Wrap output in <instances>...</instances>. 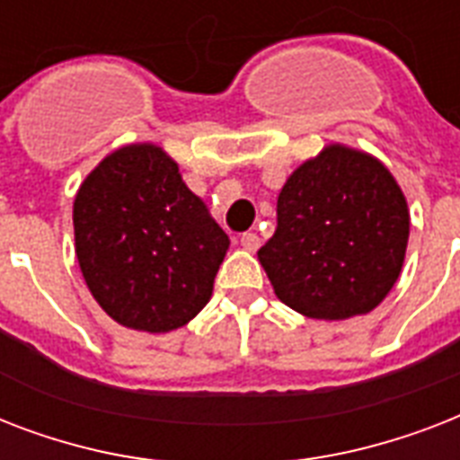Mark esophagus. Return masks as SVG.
Here are the masks:
<instances>
[{
    "label": "esophagus",
    "mask_w": 460,
    "mask_h": 460,
    "mask_svg": "<svg viewBox=\"0 0 460 460\" xmlns=\"http://www.w3.org/2000/svg\"><path fill=\"white\" fill-rule=\"evenodd\" d=\"M238 243L243 245V251L255 252L260 248V236H258V234H252V231H248V234H241Z\"/></svg>",
    "instance_id": "34e87169"
}]
</instances>
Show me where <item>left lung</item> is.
<instances>
[{"mask_svg": "<svg viewBox=\"0 0 460 460\" xmlns=\"http://www.w3.org/2000/svg\"><path fill=\"white\" fill-rule=\"evenodd\" d=\"M406 198L379 159L327 146L277 200V231L258 251L274 294L313 320H349L392 291L408 245Z\"/></svg>", "mask_w": 460, "mask_h": 460, "instance_id": "obj_1", "label": "left lung"}]
</instances>
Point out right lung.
Listing matches in <instances>:
<instances>
[{
	"instance_id": "add662e5",
	"label": "right lung",
	"mask_w": 460,
	"mask_h": 460,
	"mask_svg": "<svg viewBox=\"0 0 460 460\" xmlns=\"http://www.w3.org/2000/svg\"><path fill=\"white\" fill-rule=\"evenodd\" d=\"M75 258L111 320L162 334L208 305L229 236L153 143L126 146L88 173L74 200Z\"/></svg>"
}]
</instances>
